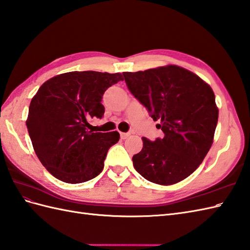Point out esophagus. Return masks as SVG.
<instances>
[{"mask_svg": "<svg viewBox=\"0 0 250 250\" xmlns=\"http://www.w3.org/2000/svg\"><path fill=\"white\" fill-rule=\"evenodd\" d=\"M130 136V133H120V137L123 139H125Z\"/></svg>", "mask_w": 250, "mask_h": 250, "instance_id": "1", "label": "esophagus"}]
</instances>
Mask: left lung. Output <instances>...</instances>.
I'll return each instance as SVG.
<instances>
[{"label": "left lung", "instance_id": "obj_1", "mask_svg": "<svg viewBox=\"0 0 250 250\" xmlns=\"http://www.w3.org/2000/svg\"><path fill=\"white\" fill-rule=\"evenodd\" d=\"M123 74L131 94L164 133L154 142L143 137L142 151L132 158L135 170L156 184L182 181L212 146L218 119L212 88L198 75L175 65Z\"/></svg>", "mask_w": 250, "mask_h": 250}]
</instances>
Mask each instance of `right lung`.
Masks as SVG:
<instances>
[{"label": "right lung", "mask_w": 250, "mask_h": 250, "mask_svg": "<svg viewBox=\"0 0 250 250\" xmlns=\"http://www.w3.org/2000/svg\"><path fill=\"white\" fill-rule=\"evenodd\" d=\"M119 81H124L121 73L72 71L40 86L31 101L26 126L35 153L52 176L75 184L103 170L119 133H94L86 127L90 118H102L104 91Z\"/></svg>", "instance_id": "add662e5"}]
</instances>
